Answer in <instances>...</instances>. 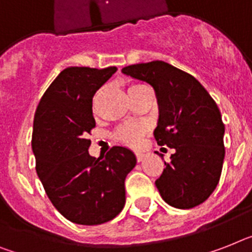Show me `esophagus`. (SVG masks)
<instances>
[{
	"label": "esophagus",
	"mask_w": 252,
	"mask_h": 252,
	"mask_svg": "<svg viewBox=\"0 0 252 252\" xmlns=\"http://www.w3.org/2000/svg\"><path fill=\"white\" fill-rule=\"evenodd\" d=\"M136 161L138 162H141L143 161V159H144V157H145V155L144 153H140V152H138V153H136Z\"/></svg>",
	"instance_id": "obj_1"
}]
</instances>
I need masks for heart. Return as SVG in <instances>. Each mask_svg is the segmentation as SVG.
<instances>
[{
  "label": "heart",
  "instance_id": "heart-1",
  "mask_svg": "<svg viewBox=\"0 0 252 252\" xmlns=\"http://www.w3.org/2000/svg\"><path fill=\"white\" fill-rule=\"evenodd\" d=\"M144 86L143 84H130L128 85V94L132 93L134 90L139 89V87ZM103 94V89L97 91L95 97H94V105L96 104V101L99 100V97L101 96ZM148 132V126L143 124H126L122 125L121 127H118L117 131L114 132V138L120 140L121 143L126 145H130V147H139V145L143 143V139H144V135Z\"/></svg>",
  "mask_w": 252,
  "mask_h": 252
}]
</instances>
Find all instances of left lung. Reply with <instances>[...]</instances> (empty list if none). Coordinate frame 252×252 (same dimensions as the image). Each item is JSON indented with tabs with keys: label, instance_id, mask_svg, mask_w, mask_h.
<instances>
[{
	"label": "left lung",
	"instance_id": "obj_1",
	"mask_svg": "<svg viewBox=\"0 0 252 252\" xmlns=\"http://www.w3.org/2000/svg\"><path fill=\"white\" fill-rule=\"evenodd\" d=\"M122 73L155 89L159 108L155 138L175 149L156 180L159 194L176 209L201 205L215 190L225 156V127L215 100L194 77L161 60L125 66Z\"/></svg>",
	"mask_w": 252,
	"mask_h": 252
}]
</instances>
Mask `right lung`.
I'll list each match as a JSON object with an SVG mask.
<instances>
[{
    "mask_svg": "<svg viewBox=\"0 0 252 252\" xmlns=\"http://www.w3.org/2000/svg\"><path fill=\"white\" fill-rule=\"evenodd\" d=\"M116 70L65 68L34 114L37 175L55 209L72 223L97 225L114 219L126 201L125 179L136 165L135 155L125 147H113L99 158L89 155L87 134L95 127L93 97Z\"/></svg>",
    "mask_w": 252,
    "mask_h": 252,
    "instance_id": "1",
    "label": "right lung"
}]
</instances>
